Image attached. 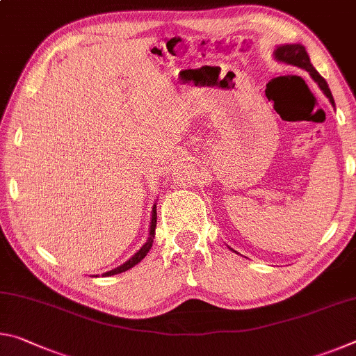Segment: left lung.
<instances>
[{"instance_id": "8db88e82", "label": "left lung", "mask_w": 356, "mask_h": 356, "mask_svg": "<svg viewBox=\"0 0 356 356\" xmlns=\"http://www.w3.org/2000/svg\"><path fill=\"white\" fill-rule=\"evenodd\" d=\"M273 56L276 61L293 65V67H298V69H303L308 72V74L312 76V80L318 84V88L322 89L325 95H327L328 100L331 102V105L334 106V99H333V95H331L327 81L323 80L321 74H318V72L314 69V65L311 64L308 53H306V48L303 45H300V44L280 45V47H276V50L273 51Z\"/></svg>"}]
</instances>
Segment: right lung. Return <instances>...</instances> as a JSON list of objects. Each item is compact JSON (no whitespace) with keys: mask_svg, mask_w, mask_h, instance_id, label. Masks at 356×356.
Masks as SVG:
<instances>
[{"mask_svg":"<svg viewBox=\"0 0 356 356\" xmlns=\"http://www.w3.org/2000/svg\"><path fill=\"white\" fill-rule=\"evenodd\" d=\"M155 227H156V206H155V204H154V207H152V218H150V231H149L147 242L144 243V245L141 246V250H140V251H136V252H135V256H131L127 262L122 264V265H119L118 268L110 270V272H106V273H104V275H102V276H111V275H118V273L127 272L129 268L135 267V265H136L138 262H141L143 259L146 257V254H147L149 250H150V246H152V243H154V237H155Z\"/></svg>","mask_w":356,"mask_h":356,"instance_id":"1","label":"right lung"}]
</instances>
